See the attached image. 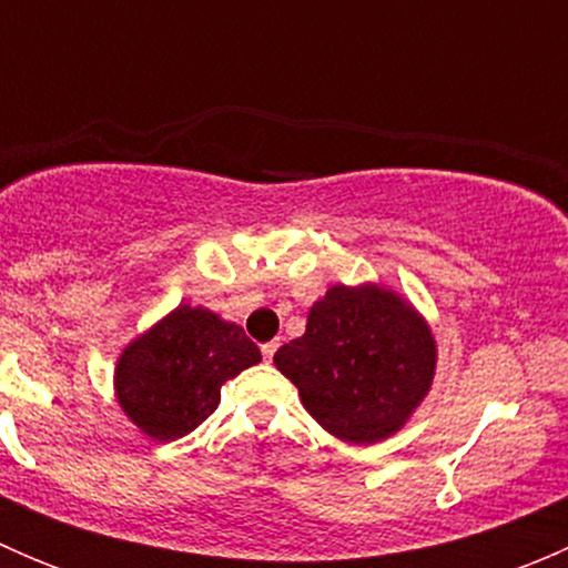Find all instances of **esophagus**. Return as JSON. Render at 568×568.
I'll list each match as a JSON object with an SVG mask.
<instances>
[{
    "instance_id": "1",
    "label": "esophagus",
    "mask_w": 568,
    "mask_h": 568,
    "mask_svg": "<svg viewBox=\"0 0 568 568\" xmlns=\"http://www.w3.org/2000/svg\"><path fill=\"white\" fill-rule=\"evenodd\" d=\"M277 346H280V341H268V343H263V346H261L263 359H272V357H274V352H277Z\"/></svg>"
}]
</instances>
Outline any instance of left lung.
I'll return each mask as SVG.
<instances>
[{"label":"left lung","instance_id":"left-lung-1","mask_svg":"<svg viewBox=\"0 0 568 568\" xmlns=\"http://www.w3.org/2000/svg\"><path fill=\"white\" fill-rule=\"evenodd\" d=\"M437 346L404 300L376 285H335L311 307L305 335L285 343L274 365L302 404L343 443L390 437L426 398Z\"/></svg>","mask_w":568,"mask_h":568}]
</instances>
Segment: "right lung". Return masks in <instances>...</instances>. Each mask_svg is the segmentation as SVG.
I'll return each mask as SVG.
<instances>
[{
    "mask_svg": "<svg viewBox=\"0 0 568 568\" xmlns=\"http://www.w3.org/2000/svg\"><path fill=\"white\" fill-rule=\"evenodd\" d=\"M261 363L242 326L181 305L123 352L114 374L125 415L159 443L194 432L220 404L222 385Z\"/></svg>",
    "mask_w": 568,
    "mask_h": 568,
    "instance_id": "add662e5",
    "label": "right lung"
}]
</instances>
